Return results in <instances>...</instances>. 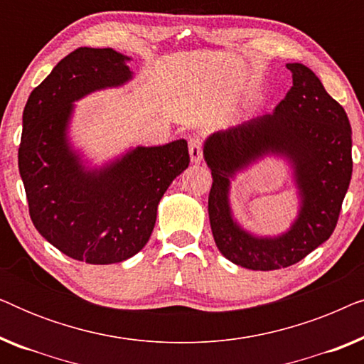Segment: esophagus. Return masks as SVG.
<instances>
[{
  "instance_id": "34e87169",
  "label": "esophagus",
  "mask_w": 364,
  "mask_h": 364,
  "mask_svg": "<svg viewBox=\"0 0 364 364\" xmlns=\"http://www.w3.org/2000/svg\"><path fill=\"white\" fill-rule=\"evenodd\" d=\"M202 152H203L202 139L197 136L191 137V141H188V154H191V161L193 164H198L202 161Z\"/></svg>"
}]
</instances>
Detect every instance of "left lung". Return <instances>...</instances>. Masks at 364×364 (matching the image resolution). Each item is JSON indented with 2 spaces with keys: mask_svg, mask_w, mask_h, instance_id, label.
Wrapping results in <instances>:
<instances>
[{
  "mask_svg": "<svg viewBox=\"0 0 364 364\" xmlns=\"http://www.w3.org/2000/svg\"><path fill=\"white\" fill-rule=\"evenodd\" d=\"M293 86L273 114L218 131L203 147L212 171L208 218L218 250L250 270L295 265L331 237L350 187L351 126L345 109L300 63L287 64ZM282 153L296 167L302 210L292 230L277 239H257L232 222L228 207L230 177L265 153Z\"/></svg>",
  "mask_w": 364,
  "mask_h": 364,
  "instance_id": "8db88e82",
  "label": "left lung"
}]
</instances>
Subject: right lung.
<instances>
[{"label":"right lung","instance_id":"obj_1","mask_svg":"<svg viewBox=\"0 0 364 364\" xmlns=\"http://www.w3.org/2000/svg\"><path fill=\"white\" fill-rule=\"evenodd\" d=\"M127 59L111 48L74 49L33 89L23 112L18 166L33 225L64 255L91 265L142 250L164 192L191 162L183 139L137 147L99 172L84 171L69 151L71 102L129 81Z\"/></svg>","mask_w":364,"mask_h":364}]
</instances>
